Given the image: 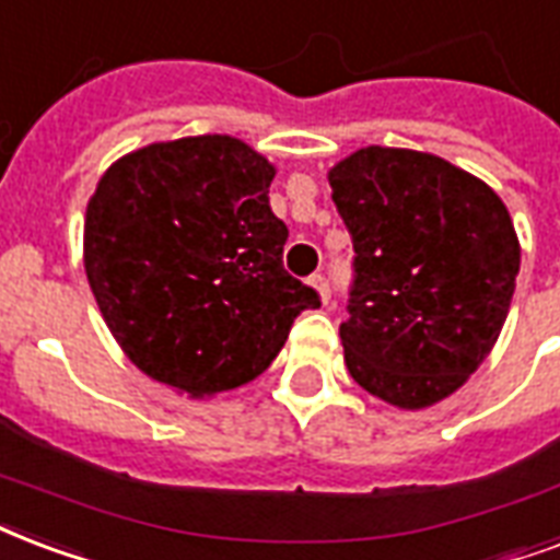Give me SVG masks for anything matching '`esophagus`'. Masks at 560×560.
Segmentation results:
<instances>
[{
  "mask_svg": "<svg viewBox=\"0 0 560 560\" xmlns=\"http://www.w3.org/2000/svg\"><path fill=\"white\" fill-rule=\"evenodd\" d=\"M308 284L314 290H317V296L323 299V302H328V281H326V276H319V272H317V276H311Z\"/></svg>",
  "mask_w": 560,
  "mask_h": 560,
  "instance_id": "obj_1",
  "label": "esophagus"
}]
</instances>
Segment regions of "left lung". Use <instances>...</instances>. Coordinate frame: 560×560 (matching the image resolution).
<instances>
[{
    "instance_id": "8db88e82",
    "label": "left lung",
    "mask_w": 560,
    "mask_h": 560,
    "mask_svg": "<svg viewBox=\"0 0 560 560\" xmlns=\"http://www.w3.org/2000/svg\"><path fill=\"white\" fill-rule=\"evenodd\" d=\"M355 279L340 323L366 394L417 411L455 394L490 355L520 272L505 202L429 152L366 147L328 170Z\"/></svg>"
}]
</instances>
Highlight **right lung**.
<instances>
[{
	"label": "right lung",
	"instance_id": "right-lung-1",
	"mask_svg": "<svg viewBox=\"0 0 560 560\" xmlns=\"http://www.w3.org/2000/svg\"><path fill=\"white\" fill-rule=\"evenodd\" d=\"M276 166L229 135L166 140L105 170L84 217V272L110 335L149 378L213 396L272 364L317 290L293 279Z\"/></svg>",
	"mask_w": 560,
	"mask_h": 560
}]
</instances>
